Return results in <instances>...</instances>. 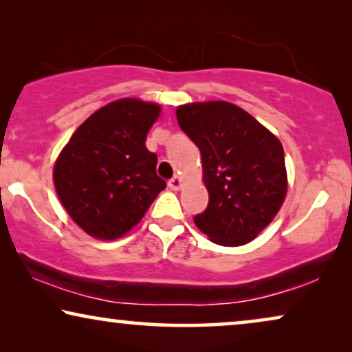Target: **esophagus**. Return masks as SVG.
Wrapping results in <instances>:
<instances>
[{"mask_svg": "<svg viewBox=\"0 0 352 352\" xmlns=\"http://www.w3.org/2000/svg\"><path fill=\"white\" fill-rule=\"evenodd\" d=\"M168 186H170L171 190H179L182 187V177L175 176L173 179H170V182H168Z\"/></svg>", "mask_w": 352, "mask_h": 352, "instance_id": "obj_1", "label": "esophagus"}]
</instances>
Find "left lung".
I'll return each mask as SVG.
<instances>
[{"mask_svg":"<svg viewBox=\"0 0 352 352\" xmlns=\"http://www.w3.org/2000/svg\"><path fill=\"white\" fill-rule=\"evenodd\" d=\"M177 123L201 153L210 204L194 223L223 247L256 239L285 201L282 142L239 105L206 100L179 105Z\"/></svg>","mask_w":352,"mask_h":352,"instance_id":"left-lung-1","label":"left lung"}]
</instances>
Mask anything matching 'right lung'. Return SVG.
Wrapping results in <instances>:
<instances>
[{
    "label": "right lung",
    "instance_id": "add662e5",
    "mask_svg": "<svg viewBox=\"0 0 352 352\" xmlns=\"http://www.w3.org/2000/svg\"><path fill=\"white\" fill-rule=\"evenodd\" d=\"M160 113L157 102L113 100L85 120L60 151L52 170L57 197L91 237H123L166 187L157 176V155L146 147Z\"/></svg>",
    "mask_w": 352,
    "mask_h": 352
}]
</instances>
